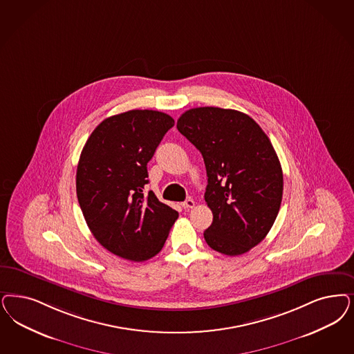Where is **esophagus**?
<instances>
[{
    "label": "esophagus",
    "mask_w": 354,
    "mask_h": 354,
    "mask_svg": "<svg viewBox=\"0 0 354 354\" xmlns=\"http://www.w3.org/2000/svg\"><path fill=\"white\" fill-rule=\"evenodd\" d=\"M182 207H183L184 209H191V207H195V201H194L192 198H187L183 204H182Z\"/></svg>",
    "instance_id": "obj_1"
}]
</instances>
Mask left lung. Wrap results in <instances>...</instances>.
Here are the masks:
<instances>
[{"instance_id": "left-lung-1", "label": "left lung", "mask_w": 354, "mask_h": 354, "mask_svg": "<svg viewBox=\"0 0 354 354\" xmlns=\"http://www.w3.org/2000/svg\"><path fill=\"white\" fill-rule=\"evenodd\" d=\"M176 128L205 163L207 245L227 257L250 251L267 236L282 200V169L268 136L243 112L218 107L185 111Z\"/></svg>"}]
</instances>
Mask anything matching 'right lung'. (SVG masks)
Returning a JSON list of instances; mask_svg holds the SVG:
<instances>
[{"label": "right lung", "mask_w": 354, "mask_h": 354, "mask_svg": "<svg viewBox=\"0 0 354 354\" xmlns=\"http://www.w3.org/2000/svg\"><path fill=\"white\" fill-rule=\"evenodd\" d=\"M170 115L132 110L100 122L82 149L75 188L86 223L116 257L145 261L156 257L179 214L145 194L147 162L166 132Z\"/></svg>", "instance_id": "1"}]
</instances>
